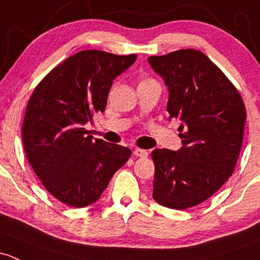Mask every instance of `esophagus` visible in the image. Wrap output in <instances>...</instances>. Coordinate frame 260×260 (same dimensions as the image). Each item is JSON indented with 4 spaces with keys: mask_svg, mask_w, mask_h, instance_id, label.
I'll list each match as a JSON object with an SVG mask.
<instances>
[{
    "mask_svg": "<svg viewBox=\"0 0 260 260\" xmlns=\"http://www.w3.org/2000/svg\"><path fill=\"white\" fill-rule=\"evenodd\" d=\"M133 153H135V155H137V157H147V155H148V151L141 148H136Z\"/></svg>",
    "mask_w": 260,
    "mask_h": 260,
    "instance_id": "esophagus-1",
    "label": "esophagus"
}]
</instances>
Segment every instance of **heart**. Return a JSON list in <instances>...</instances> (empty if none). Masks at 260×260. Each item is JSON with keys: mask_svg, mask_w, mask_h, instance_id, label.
<instances>
[{"mask_svg": "<svg viewBox=\"0 0 260 260\" xmlns=\"http://www.w3.org/2000/svg\"><path fill=\"white\" fill-rule=\"evenodd\" d=\"M146 81H149V78H144V80H142V82H146ZM141 82V83H142Z\"/></svg>", "mask_w": 260, "mask_h": 260, "instance_id": "heart-1", "label": "heart"}]
</instances>
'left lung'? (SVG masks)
I'll return each instance as SVG.
<instances>
[{"instance_id":"left-lung-1","label":"left lung","mask_w":260,"mask_h":260,"mask_svg":"<svg viewBox=\"0 0 260 260\" xmlns=\"http://www.w3.org/2000/svg\"><path fill=\"white\" fill-rule=\"evenodd\" d=\"M168 87L169 121L178 118L183 147L152 152L153 199L172 209L207 201L233 174L247 112L238 89L201 51L148 58Z\"/></svg>"}]
</instances>
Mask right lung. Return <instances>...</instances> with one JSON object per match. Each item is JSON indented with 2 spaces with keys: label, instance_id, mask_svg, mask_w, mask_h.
<instances>
[{
  "label": "right lung",
  "instance_id": "1",
  "mask_svg": "<svg viewBox=\"0 0 260 260\" xmlns=\"http://www.w3.org/2000/svg\"><path fill=\"white\" fill-rule=\"evenodd\" d=\"M136 58L81 51L54 67L29 98L22 124L24 152L46 189L62 203L82 208L97 202L129 159V148L93 138L84 124L105 112L113 80Z\"/></svg>",
  "mask_w": 260,
  "mask_h": 260
}]
</instances>
